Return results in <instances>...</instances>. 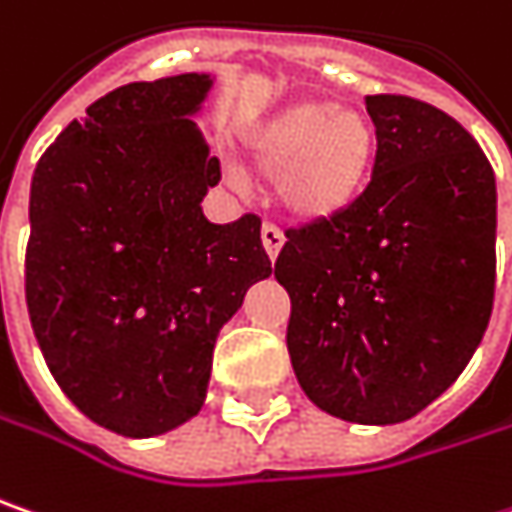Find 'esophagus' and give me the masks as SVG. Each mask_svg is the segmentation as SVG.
<instances>
[{"mask_svg":"<svg viewBox=\"0 0 512 512\" xmlns=\"http://www.w3.org/2000/svg\"><path fill=\"white\" fill-rule=\"evenodd\" d=\"M262 244H265V253L270 256V262H276V259H279V253H282L285 236H282L273 224H265V227H262Z\"/></svg>","mask_w":512,"mask_h":512,"instance_id":"1","label":"esophagus"}]
</instances>
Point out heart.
Here are the masks:
<instances>
[{
  "mask_svg": "<svg viewBox=\"0 0 512 512\" xmlns=\"http://www.w3.org/2000/svg\"><path fill=\"white\" fill-rule=\"evenodd\" d=\"M247 161L276 178L282 213L320 227L348 216L369 190L377 164V132L354 109L328 100H299L247 135Z\"/></svg>",
  "mask_w": 512,
  "mask_h": 512,
  "instance_id": "heart-1",
  "label": "heart"
}]
</instances>
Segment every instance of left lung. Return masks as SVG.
Returning a JSON list of instances; mask_svg holds the SVG:
<instances>
[{
  "label": "left lung",
  "mask_w": 512,
  "mask_h": 512,
  "mask_svg": "<svg viewBox=\"0 0 512 512\" xmlns=\"http://www.w3.org/2000/svg\"><path fill=\"white\" fill-rule=\"evenodd\" d=\"M377 164L340 221L288 230L276 279L302 392L348 423L415 418L467 369L496 288V175L441 109L366 97Z\"/></svg>",
  "instance_id": "left-lung-1"
}]
</instances>
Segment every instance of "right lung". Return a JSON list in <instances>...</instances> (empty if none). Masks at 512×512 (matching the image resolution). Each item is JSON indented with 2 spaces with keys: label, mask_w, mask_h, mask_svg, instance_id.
<instances>
[{
  "label": "right lung",
  "mask_w": 512,
  "mask_h": 512,
  "mask_svg": "<svg viewBox=\"0 0 512 512\" xmlns=\"http://www.w3.org/2000/svg\"><path fill=\"white\" fill-rule=\"evenodd\" d=\"M213 86L190 71L109 91L34 169L31 325L65 397L123 438L201 412L221 325L273 273L259 218L201 210L221 178L195 123Z\"/></svg>",
  "instance_id": "obj_1"
}]
</instances>
